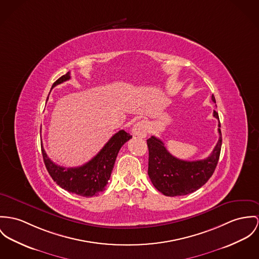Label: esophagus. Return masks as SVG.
<instances>
[{"label": "esophagus", "mask_w": 259, "mask_h": 259, "mask_svg": "<svg viewBox=\"0 0 259 259\" xmlns=\"http://www.w3.org/2000/svg\"><path fill=\"white\" fill-rule=\"evenodd\" d=\"M149 132V125L146 121L142 120L137 122L133 128H132V133L135 136H138L140 138H145L148 135Z\"/></svg>", "instance_id": "esophagus-1"}]
</instances>
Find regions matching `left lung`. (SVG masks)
<instances>
[{
    "mask_svg": "<svg viewBox=\"0 0 259 259\" xmlns=\"http://www.w3.org/2000/svg\"><path fill=\"white\" fill-rule=\"evenodd\" d=\"M212 100L216 103L214 95ZM213 115L219 120L218 112ZM219 140L211 155L199 160H183L174 157L159 138L147 140L149 149L148 175L153 185L165 196H181L192 193L203 186L212 177L217 166L222 147L221 123L218 124Z\"/></svg>",
    "mask_w": 259,
    "mask_h": 259,
    "instance_id": "left-lung-1",
    "label": "left lung"
}]
</instances>
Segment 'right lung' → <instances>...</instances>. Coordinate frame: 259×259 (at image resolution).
Listing matches in <instances>:
<instances>
[{"label":"right lung","mask_w":259,"mask_h":259,"mask_svg":"<svg viewBox=\"0 0 259 259\" xmlns=\"http://www.w3.org/2000/svg\"><path fill=\"white\" fill-rule=\"evenodd\" d=\"M70 72L56 80L52 88L70 80ZM132 138L124 130L114 134L100 153L87 163L77 167H63L53 162L41 146L45 166L52 179L61 188L82 197H92L104 190L110 179L121 147Z\"/></svg>","instance_id":"obj_1"}]
</instances>
